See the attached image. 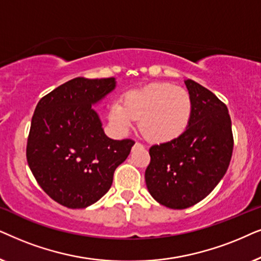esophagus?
Here are the masks:
<instances>
[{"mask_svg": "<svg viewBox=\"0 0 261 261\" xmlns=\"http://www.w3.org/2000/svg\"><path fill=\"white\" fill-rule=\"evenodd\" d=\"M135 145H137V147H142V144L140 143V142H136V144H135Z\"/></svg>", "mask_w": 261, "mask_h": 261, "instance_id": "34e87169", "label": "esophagus"}]
</instances>
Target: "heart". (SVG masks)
I'll list each match as a JSON object with an SVG mask.
<instances>
[{"label": "heart", "mask_w": 261, "mask_h": 261, "mask_svg": "<svg viewBox=\"0 0 261 261\" xmlns=\"http://www.w3.org/2000/svg\"><path fill=\"white\" fill-rule=\"evenodd\" d=\"M192 112V98L185 88L154 82L125 93L123 103L111 106L110 120L118 131L126 133L138 119L140 131L148 141L167 143L185 133Z\"/></svg>", "instance_id": "b5f03b06"}]
</instances>
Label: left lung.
<instances>
[{
  "label": "left lung",
  "instance_id": "1",
  "mask_svg": "<svg viewBox=\"0 0 261 261\" xmlns=\"http://www.w3.org/2000/svg\"><path fill=\"white\" fill-rule=\"evenodd\" d=\"M193 102L190 125L181 136L149 149L145 169L149 193L169 209H186L203 200L227 172L234 137L228 109L213 92L186 80Z\"/></svg>",
  "mask_w": 261,
  "mask_h": 261
}]
</instances>
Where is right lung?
Wrapping results in <instances>:
<instances>
[{"label":"right lung","instance_id":"1","mask_svg":"<svg viewBox=\"0 0 261 261\" xmlns=\"http://www.w3.org/2000/svg\"><path fill=\"white\" fill-rule=\"evenodd\" d=\"M114 87V77L72 79L43 96L34 110L27 162L44 192L69 209L98 201L135 144L107 137L92 109Z\"/></svg>","mask_w":261,"mask_h":261}]
</instances>
